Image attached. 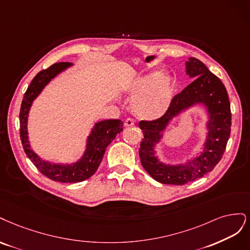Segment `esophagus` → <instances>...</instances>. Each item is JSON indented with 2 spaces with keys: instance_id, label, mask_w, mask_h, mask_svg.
I'll return each instance as SVG.
<instances>
[{
  "instance_id": "obj_1",
  "label": "esophagus",
  "mask_w": 250,
  "mask_h": 250,
  "mask_svg": "<svg viewBox=\"0 0 250 250\" xmlns=\"http://www.w3.org/2000/svg\"><path fill=\"white\" fill-rule=\"evenodd\" d=\"M135 124H134V120L132 118H126L125 122V126L126 127H131L133 126Z\"/></svg>"
}]
</instances>
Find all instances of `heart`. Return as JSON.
Here are the masks:
<instances>
[{
	"label": "heart",
	"instance_id": "obj_1",
	"mask_svg": "<svg viewBox=\"0 0 250 250\" xmlns=\"http://www.w3.org/2000/svg\"><path fill=\"white\" fill-rule=\"evenodd\" d=\"M134 99L133 113L142 119H158L163 116L172 102L174 83L162 70H151L137 76L126 88Z\"/></svg>",
	"mask_w": 250,
	"mask_h": 250
}]
</instances>
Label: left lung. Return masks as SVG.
<instances>
[{"label": "left lung", "instance_id": "8db88e82", "mask_svg": "<svg viewBox=\"0 0 250 250\" xmlns=\"http://www.w3.org/2000/svg\"><path fill=\"white\" fill-rule=\"evenodd\" d=\"M186 75L195 79L176 94L166 114L152 122H140L144 138L139 148L143 168L152 179L169 185H184L212 171L221 160L230 135L231 114L228 91L218 77L196 58L185 62ZM203 106L206 111V138L201 151L185 163L166 164L156 155V146L164 139L174 118L192 107Z\"/></svg>", "mask_w": 250, "mask_h": 250}]
</instances>
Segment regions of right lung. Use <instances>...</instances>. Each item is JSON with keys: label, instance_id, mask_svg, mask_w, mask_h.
<instances>
[{"label": "right lung", "instance_id": "1", "mask_svg": "<svg viewBox=\"0 0 250 250\" xmlns=\"http://www.w3.org/2000/svg\"><path fill=\"white\" fill-rule=\"evenodd\" d=\"M72 66V63L60 62L38 72L23 95L20 112L21 140L26 155L42 174L61 183L83 182L92 176L98 170L108 146L123 131L124 125L120 119H104L95 123L87 136L84 152L76 162L55 163L36 154L31 147L28 132V118L32 104L53 79Z\"/></svg>", "mask_w": 250, "mask_h": 250}]
</instances>
